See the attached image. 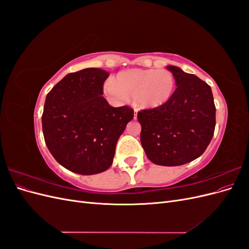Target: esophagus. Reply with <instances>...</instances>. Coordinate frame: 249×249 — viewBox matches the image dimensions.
Masks as SVG:
<instances>
[{"mask_svg":"<svg viewBox=\"0 0 249 249\" xmlns=\"http://www.w3.org/2000/svg\"><path fill=\"white\" fill-rule=\"evenodd\" d=\"M137 112H138V109H135V113H134V118L135 119L137 118Z\"/></svg>","mask_w":249,"mask_h":249,"instance_id":"34e87169","label":"esophagus"}]
</instances>
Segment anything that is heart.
Returning a JSON list of instances; mask_svg holds the SVG:
<instances>
[{
	"mask_svg": "<svg viewBox=\"0 0 249 249\" xmlns=\"http://www.w3.org/2000/svg\"><path fill=\"white\" fill-rule=\"evenodd\" d=\"M175 87L176 79L168 71L133 70L119 73L114 83L106 85V90L117 99L133 97L142 107L156 108L170 99Z\"/></svg>",
	"mask_w": 249,
	"mask_h": 249,
	"instance_id": "b5f03b06",
	"label": "heart"
}]
</instances>
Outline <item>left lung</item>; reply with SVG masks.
<instances>
[{"label":"left lung","instance_id":"left-lung-1","mask_svg":"<svg viewBox=\"0 0 249 249\" xmlns=\"http://www.w3.org/2000/svg\"><path fill=\"white\" fill-rule=\"evenodd\" d=\"M178 86L160 107L140 110V140L148 159L178 166L203 154L213 138L216 107L211 87L192 73L167 66Z\"/></svg>","mask_w":249,"mask_h":249}]
</instances>
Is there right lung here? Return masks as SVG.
I'll return each mask as SVG.
<instances>
[{"label":"right lung","instance_id":"obj_1","mask_svg":"<svg viewBox=\"0 0 249 249\" xmlns=\"http://www.w3.org/2000/svg\"><path fill=\"white\" fill-rule=\"evenodd\" d=\"M109 72H71L48 93L42 113L46 144L56 161L80 175L107 170L117 140L133 119L129 106L111 107L102 94Z\"/></svg>","mask_w":249,"mask_h":249}]
</instances>
